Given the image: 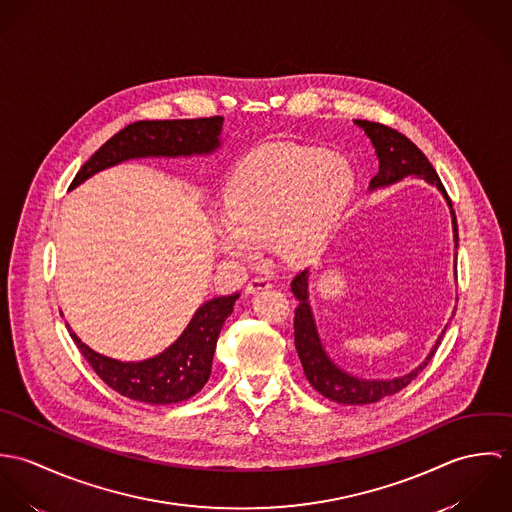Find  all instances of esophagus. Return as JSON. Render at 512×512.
<instances>
[{"label": "esophagus", "mask_w": 512, "mask_h": 512, "mask_svg": "<svg viewBox=\"0 0 512 512\" xmlns=\"http://www.w3.org/2000/svg\"><path fill=\"white\" fill-rule=\"evenodd\" d=\"M272 284L266 280V278H254V280H250L248 284H246V288H244V292L246 295H254V293L262 292V290H268Z\"/></svg>", "instance_id": "34e87169"}]
</instances>
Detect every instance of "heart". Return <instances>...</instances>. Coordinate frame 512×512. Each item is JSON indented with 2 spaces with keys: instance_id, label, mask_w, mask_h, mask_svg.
I'll return each mask as SVG.
<instances>
[{
  "instance_id": "obj_1",
  "label": "heart",
  "mask_w": 512,
  "mask_h": 512,
  "mask_svg": "<svg viewBox=\"0 0 512 512\" xmlns=\"http://www.w3.org/2000/svg\"><path fill=\"white\" fill-rule=\"evenodd\" d=\"M353 187L355 173L339 155L292 144L262 147L226 181L220 248L252 258L268 242L284 266H307L323 252Z\"/></svg>"
}]
</instances>
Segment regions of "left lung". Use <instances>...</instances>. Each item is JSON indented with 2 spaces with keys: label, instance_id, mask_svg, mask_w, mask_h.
<instances>
[{
  "label": "left lung",
  "instance_id": "1",
  "mask_svg": "<svg viewBox=\"0 0 512 512\" xmlns=\"http://www.w3.org/2000/svg\"><path fill=\"white\" fill-rule=\"evenodd\" d=\"M355 124L365 130L366 136L370 138L372 146L376 149V157H378V173L370 179V189L392 185L396 181H402L404 177H420L438 187L451 209V201L439 181L436 169L432 167L428 157L418 149L416 144H412L398 130L388 128L378 122L355 120ZM451 219H453V240H455V248H457L459 236H457V220H455L453 209H451ZM307 280H309V270H303L293 278L292 282L293 295L299 301L295 307V317H293L295 351L299 355L305 378L325 398H329L337 404H347V406L374 404V402L406 388L436 355L439 341L445 331L439 335L428 359L404 376L390 378V380H366V378H357V376L341 370L327 357V353L321 345V339H319V333H317V327L313 321V313H311V307L307 301V297H309L307 295Z\"/></svg>",
  "mask_w": 512,
  "mask_h": 512
}]
</instances>
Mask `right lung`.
<instances>
[{"label":"right lung","instance_id":"1","mask_svg":"<svg viewBox=\"0 0 512 512\" xmlns=\"http://www.w3.org/2000/svg\"><path fill=\"white\" fill-rule=\"evenodd\" d=\"M222 116L195 120H142L126 126L100 147L76 173L71 189L94 173L138 157L205 155L220 146ZM240 293L205 301L187 329L163 353L122 363L86 347L69 327L74 345L94 372L118 394L146 404H177L195 396L209 380L220 329Z\"/></svg>","mask_w":512,"mask_h":512}]
</instances>
